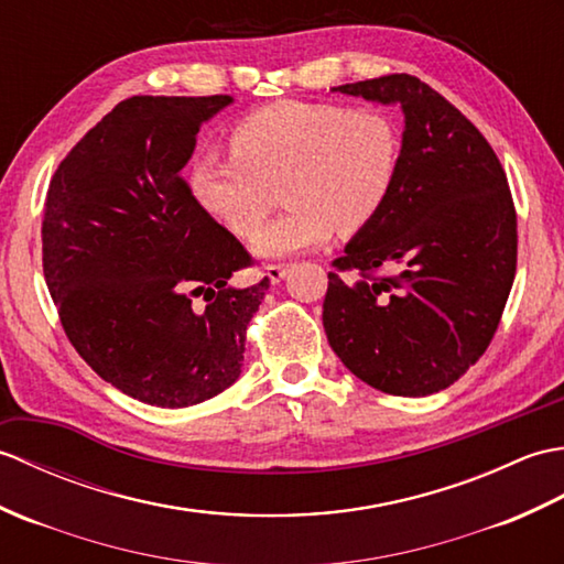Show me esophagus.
Returning <instances> with one entry per match:
<instances>
[{
	"instance_id": "esophagus-1",
	"label": "esophagus",
	"mask_w": 564,
	"mask_h": 564,
	"mask_svg": "<svg viewBox=\"0 0 564 564\" xmlns=\"http://www.w3.org/2000/svg\"><path fill=\"white\" fill-rule=\"evenodd\" d=\"M286 272H290V265H268L265 274L272 284H280L286 278Z\"/></svg>"
}]
</instances>
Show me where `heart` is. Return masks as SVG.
<instances>
[{"instance_id": "obj_1", "label": "heart", "mask_w": 564, "mask_h": 564, "mask_svg": "<svg viewBox=\"0 0 564 564\" xmlns=\"http://www.w3.org/2000/svg\"><path fill=\"white\" fill-rule=\"evenodd\" d=\"M229 159L197 156L185 171L193 203L236 236L264 218L269 187L285 183L291 209L250 239L258 258H292L330 236L371 227L391 197L400 137L379 110L274 101L234 124Z\"/></svg>"}]
</instances>
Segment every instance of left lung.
<instances>
[{
    "instance_id": "left-lung-1",
    "label": "left lung",
    "mask_w": 564,
    "mask_h": 564,
    "mask_svg": "<svg viewBox=\"0 0 564 564\" xmlns=\"http://www.w3.org/2000/svg\"><path fill=\"white\" fill-rule=\"evenodd\" d=\"M330 91L400 106L391 197L328 272L323 328L357 379L405 398L440 393L490 345L517 272V212L478 128L432 86L388 74ZM388 267L394 274L373 279Z\"/></svg>"
}]
</instances>
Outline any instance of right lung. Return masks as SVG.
<instances>
[{"label": "right lung", "mask_w": 564, "mask_h": 564, "mask_svg": "<svg viewBox=\"0 0 564 564\" xmlns=\"http://www.w3.org/2000/svg\"><path fill=\"white\" fill-rule=\"evenodd\" d=\"M231 104L132 96L50 181L43 272L62 328L98 377L147 405L187 408L227 391L270 286L229 284L250 256L181 176L199 128Z\"/></svg>", "instance_id": "add662e5"}]
</instances>
